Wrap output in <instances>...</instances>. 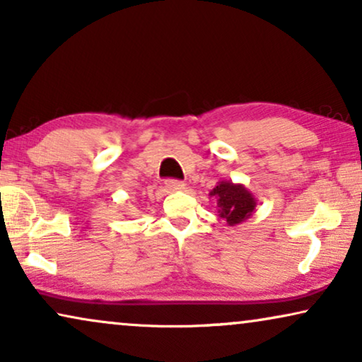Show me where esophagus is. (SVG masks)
Instances as JSON below:
<instances>
[{
  "label": "esophagus",
  "instance_id": "esophagus-1",
  "mask_svg": "<svg viewBox=\"0 0 362 362\" xmlns=\"http://www.w3.org/2000/svg\"><path fill=\"white\" fill-rule=\"evenodd\" d=\"M165 185L170 191H182V189H185V182L180 181V180H166Z\"/></svg>",
  "mask_w": 362,
  "mask_h": 362
}]
</instances>
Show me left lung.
<instances>
[{"instance_id":"obj_1","label":"left lung","mask_w":362,"mask_h":362,"mask_svg":"<svg viewBox=\"0 0 362 362\" xmlns=\"http://www.w3.org/2000/svg\"><path fill=\"white\" fill-rule=\"evenodd\" d=\"M211 196L217 197L219 217L227 221L229 226H237L254 214L257 199L249 189L232 181H221Z\"/></svg>"}]
</instances>
